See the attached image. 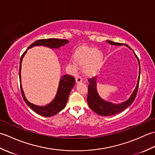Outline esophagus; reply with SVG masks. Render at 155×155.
Instances as JSON below:
<instances>
[{"label":"esophagus","mask_w":155,"mask_h":155,"mask_svg":"<svg viewBox=\"0 0 155 155\" xmlns=\"http://www.w3.org/2000/svg\"><path fill=\"white\" fill-rule=\"evenodd\" d=\"M82 82H83V79L81 77H77L76 78V83H81Z\"/></svg>","instance_id":"obj_1"}]
</instances>
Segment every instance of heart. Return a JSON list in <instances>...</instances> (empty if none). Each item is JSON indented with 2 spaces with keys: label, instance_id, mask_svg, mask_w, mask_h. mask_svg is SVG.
I'll return each instance as SVG.
<instances>
[{
  "label": "heart",
  "instance_id": "obj_1",
  "mask_svg": "<svg viewBox=\"0 0 155 155\" xmlns=\"http://www.w3.org/2000/svg\"><path fill=\"white\" fill-rule=\"evenodd\" d=\"M103 60V55L97 48L89 47H82L74 53V59L70 61V64L74 69L77 64L83 66V72L87 77L96 74L100 70Z\"/></svg>",
  "mask_w": 155,
  "mask_h": 155
}]
</instances>
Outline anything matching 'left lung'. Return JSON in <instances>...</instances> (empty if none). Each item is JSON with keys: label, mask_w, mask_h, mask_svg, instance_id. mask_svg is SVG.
Masks as SVG:
<instances>
[{"label": "left lung", "mask_w": 155, "mask_h": 155, "mask_svg": "<svg viewBox=\"0 0 155 155\" xmlns=\"http://www.w3.org/2000/svg\"><path fill=\"white\" fill-rule=\"evenodd\" d=\"M108 43H109L112 45L114 46H122L123 44L119 43V42H115L111 41H107ZM126 46L128 48L133 51V49L130 47H128L127 45H124ZM133 53L135 56V57L137 58L138 62L139 64V77H138L137 84L136 88H134V91L133 92L132 94L130 97L128 98V99L126 101L123 102L121 103L115 104L110 103L109 101H107L103 99L98 93L97 88V77H95L93 78H90L88 80L89 82V84H88V96H87V102L88 104L91 109L93 110L94 113H96L98 115L101 116H111V115H114L120 113V112L123 111L124 109H126L127 107L130 106V104L133 103V101L135 99V97L137 96L138 88H139V80H140V62L139 58H138L136 54L133 52Z\"/></svg>", "instance_id": "left-lung-1"}]
</instances>
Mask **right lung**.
I'll return each mask as SVG.
<instances>
[{
  "label": "right lung",
  "mask_w": 155,
  "mask_h": 155,
  "mask_svg": "<svg viewBox=\"0 0 155 155\" xmlns=\"http://www.w3.org/2000/svg\"><path fill=\"white\" fill-rule=\"evenodd\" d=\"M69 41L65 39H58V38H48V39H41L37 41L34 42L28 47L27 50L29 48H31L37 46H43V47H48L50 48H55L58 49L62 46H64L66 44L68 43ZM27 50L26 51L20 61V66H19V78H20V84H21V90L22 96L23 97L25 102L28 106L30 107L32 110H34L35 113L41 115L42 117H50L53 115L58 113L66 107L67 104L69 94H70L72 88H73L75 84V78L71 75L66 74L62 76L59 81L58 89L57 91L54 99L52 100L50 103L47 104L45 106H38L30 103L26 98L24 91H23L22 84H21V67L22 59L24 58L25 54L27 53Z\"/></svg>",
  "instance_id": "right-lung-1"
}]
</instances>
